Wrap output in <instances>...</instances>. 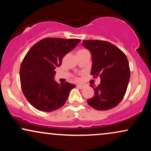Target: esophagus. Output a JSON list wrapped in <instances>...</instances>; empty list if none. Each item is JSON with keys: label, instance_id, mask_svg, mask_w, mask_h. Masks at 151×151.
Segmentation results:
<instances>
[{"label": "esophagus", "instance_id": "esophagus-1", "mask_svg": "<svg viewBox=\"0 0 151 151\" xmlns=\"http://www.w3.org/2000/svg\"><path fill=\"white\" fill-rule=\"evenodd\" d=\"M77 87L79 88V89H84V85H82V84H78Z\"/></svg>", "mask_w": 151, "mask_h": 151}]
</instances>
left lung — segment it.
Returning a JSON list of instances; mask_svg holds the SVG:
<instances>
[{
  "label": "left lung",
  "mask_w": 151,
  "mask_h": 151,
  "mask_svg": "<svg viewBox=\"0 0 151 151\" xmlns=\"http://www.w3.org/2000/svg\"><path fill=\"white\" fill-rule=\"evenodd\" d=\"M82 45L92 57L91 74L99 76L101 82L94 90V96L87 100L90 106L99 111L114 108L126 92L130 79V67L126 55L111 43L98 40H83Z\"/></svg>",
  "instance_id": "1"
}]
</instances>
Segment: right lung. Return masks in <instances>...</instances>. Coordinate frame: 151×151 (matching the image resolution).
Wrapping results in <instances>:
<instances>
[{
	"label": "right lung",
	"instance_id": "add662e5",
	"mask_svg": "<svg viewBox=\"0 0 151 151\" xmlns=\"http://www.w3.org/2000/svg\"><path fill=\"white\" fill-rule=\"evenodd\" d=\"M79 39L47 37L29 50L20 69L22 91L32 106L42 111L57 110L65 104L74 84H59L54 79L57 67L66 54L79 44Z\"/></svg>",
	"mask_w": 151,
	"mask_h": 151
}]
</instances>
